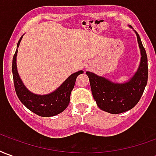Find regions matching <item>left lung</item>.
<instances>
[{
  "instance_id": "8db88e82",
  "label": "left lung",
  "mask_w": 156,
  "mask_h": 156,
  "mask_svg": "<svg viewBox=\"0 0 156 156\" xmlns=\"http://www.w3.org/2000/svg\"><path fill=\"white\" fill-rule=\"evenodd\" d=\"M135 33L140 49V62L137 72L129 81L117 83L94 73L86 72L98 108L109 114H120L134 108L140 101L147 84V55L140 36L136 32Z\"/></svg>"
}]
</instances>
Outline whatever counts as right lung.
Listing matches in <instances>:
<instances>
[{
  "label": "right lung",
  "mask_w": 156,
  "mask_h": 156,
  "mask_svg": "<svg viewBox=\"0 0 156 156\" xmlns=\"http://www.w3.org/2000/svg\"><path fill=\"white\" fill-rule=\"evenodd\" d=\"M22 38V37L17 43V48ZM16 56L17 50L16 51L12 60V73L16 93L20 101L29 110L41 117H51L62 113L69 105L70 95L73 88H74L76 78L83 72L81 70L71 74L59 88L49 94H35L26 88L22 79L20 78L16 68Z\"/></svg>",
  "instance_id": "obj_1"
}]
</instances>
